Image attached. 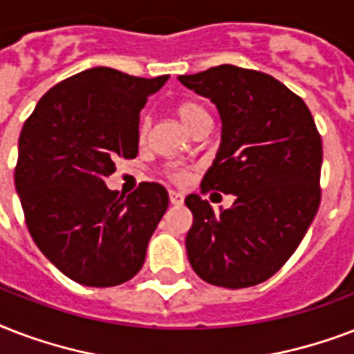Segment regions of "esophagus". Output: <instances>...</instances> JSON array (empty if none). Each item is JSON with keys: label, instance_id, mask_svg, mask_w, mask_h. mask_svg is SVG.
Listing matches in <instances>:
<instances>
[{"label": "esophagus", "instance_id": "34e87169", "mask_svg": "<svg viewBox=\"0 0 354 354\" xmlns=\"http://www.w3.org/2000/svg\"><path fill=\"white\" fill-rule=\"evenodd\" d=\"M169 203H171V205H175V207H179V205H183V203H185V196H183V194H179V192H169Z\"/></svg>", "mask_w": 354, "mask_h": 354}]
</instances>
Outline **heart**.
I'll list each match as a JSON object with an SVG mask.
<instances>
[{"mask_svg": "<svg viewBox=\"0 0 354 354\" xmlns=\"http://www.w3.org/2000/svg\"><path fill=\"white\" fill-rule=\"evenodd\" d=\"M177 116L180 118V122L185 123L188 129H192L194 125L203 122V120H210V118H208V112L205 111L201 105L194 103V101H183V103L177 106ZM146 131H147V120H144L142 125H140V136H144ZM175 177H177V179H183V175L180 174H177Z\"/></svg>", "mask_w": 354, "mask_h": 354, "instance_id": "obj_1", "label": "heart"}]
</instances>
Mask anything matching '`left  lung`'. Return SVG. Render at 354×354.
<instances>
[{"label":"left lung","instance_id":"1","mask_svg":"<svg viewBox=\"0 0 354 354\" xmlns=\"http://www.w3.org/2000/svg\"><path fill=\"white\" fill-rule=\"evenodd\" d=\"M177 79L220 112L221 142L201 188L234 196L220 212L197 194L185 199L194 216L192 270L223 288L260 284L294 254L319 207L323 149L314 118L268 73L221 64Z\"/></svg>","mask_w":354,"mask_h":354}]
</instances>
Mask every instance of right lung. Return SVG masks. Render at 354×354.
Instances as JSON below:
<instances>
[{
  "label": "right lung",
  "instance_id": "add662e5",
  "mask_svg": "<svg viewBox=\"0 0 354 354\" xmlns=\"http://www.w3.org/2000/svg\"><path fill=\"white\" fill-rule=\"evenodd\" d=\"M168 79L90 68L55 84L24 123L15 185L27 229L44 257L83 286L133 279L168 208L157 183L127 197L105 185L114 158L136 157L140 111Z\"/></svg>",
  "mask_w": 354,
  "mask_h": 354
}]
</instances>
